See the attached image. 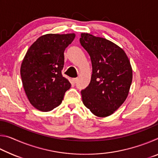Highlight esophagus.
<instances>
[{
    "label": "esophagus",
    "instance_id": "1",
    "mask_svg": "<svg viewBox=\"0 0 158 158\" xmlns=\"http://www.w3.org/2000/svg\"><path fill=\"white\" fill-rule=\"evenodd\" d=\"M78 80H79V78H74V79H73V81H74V83H77V81H78Z\"/></svg>",
    "mask_w": 158,
    "mask_h": 158
}]
</instances>
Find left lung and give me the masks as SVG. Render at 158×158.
I'll return each mask as SVG.
<instances>
[{"mask_svg":"<svg viewBox=\"0 0 158 158\" xmlns=\"http://www.w3.org/2000/svg\"><path fill=\"white\" fill-rule=\"evenodd\" d=\"M81 46L89 53L93 74L81 90L84 105L98 117H106L121 106L129 93L132 69L126 53L105 38L81 33Z\"/></svg>","mask_w":158,"mask_h":158,"instance_id":"left-lung-1","label":"left lung"}]
</instances>
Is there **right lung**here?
Wrapping results in <instances>:
<instances>
[{"label": "right lung", "mask_w": 158, "mask_h": 158, "mask_svg": "<svg viewBox=\"0 0 158 158\" xmlns=\"http://www.w3.org/2000/svg\"><path fill=\"white\" fill-rule=\"evenodd\" d=\"M74 37V33L44 35L26 53L20 69L23 86L29 102L40 111L59 106L71 86L61 70L64 52Z\"/></svg>", "instance_id": "right-lung-1"}]
</instances>
